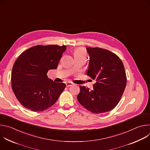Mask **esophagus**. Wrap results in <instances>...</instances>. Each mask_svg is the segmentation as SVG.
Segmentation results:
<instances>
[{
	"label": "esophagus",
	"instance_id": "1",
	"mask_svg": "<svg viewBox=\"0 0 150 150\" xmlns=\"http://www.w3.org/2000/svg\"><path fill=\"white\" fill-rule=\"evenodd\" d=\"M66 85H67V87H69L73 85V83H72V82H67V83H66Z\"/></svg>",
	"mask_w": 150,
	"mask_h": 150
}]
</instances>
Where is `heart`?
<instances>
[{
  "label": "heart",
  "mask_w": 150,
  "mask_h": 150,
  "mask_svg": "<svg viewBox=\"0 0 150 150\" xmlns=\"http://www.w3.org/2000/svg\"><path fill=\"white\" fill-rule=\"evenodd\" d=\"M74 57H85V52L83 49L78 48L76 49L74 52Z\"/></svg>",
  "instance_id": "obj_1"
}]
</instances>
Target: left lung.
<instances>
[{
  "label": "left lung",
  "instance_id": "8db88e82",
  "mask_svg": "<svg viewBox=\"0 0 150 150\" xmlns=\"http://www.w3.org/2000/svg\"><path fill=\"white\" fill-rule=\"evenodd\" d=\"M90 62L87 75L96 80L93 90L80 86L79 103L93 113L113 109L119 102L126 85V75L120 58L109 50L87 47Z\"/></svg>",
  "mask_w": 150,
  "mask_h": 150
}]
</instances>
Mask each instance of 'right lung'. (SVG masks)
I'll list each match as a JSON object with an SVG mask.
<instances>
[{
	"label": "right lung",
	"instance_id": "obj_1",
	"mask_svg": "<svg viewBox=\"0 0 150 150\" xmlns=\"http://www.w3.org/2000/svg\"><path fill=\"white\" fill-rule=\"evenodd\" d=\"M66 46H33L21 53L12 68V90L19 103L33 112L46 110L53 105L66 84L49 79V70L57 68Z\"/></svg>",
	"mask_w": 150,
	"mask_h": 150
}]
</instances>
